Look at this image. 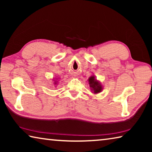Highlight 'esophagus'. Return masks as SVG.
Here are the masks:
<instances>
[{
  "label": "esophagus",
  "mask_w": 152,
  "mask_h": 152,
  "mask_svg": "<svg viewBox=\"0 0 152 152\" xmlns=\"http://www.w3.org/2000/svg\"><path fill=\"white\" fill-rule=\"evenodd\" d=\"M75 76H76V75H75Z\"/></svg>",
  "instance_id": "obj_1"
}]
</instances>
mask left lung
Segmentation results:
<instances>
[{"label":"left lung","mask_w":152,"mask_h":152,"mask_svg":"<svg viewBox=\"0 0 152 152\" xmlns=\"http://www.w3.org/2000/svg\"><path fill=\"white\" fill-rule=\"evenodd\" d=\"M90 86L92 88V90H93L94 93H98V92H100L102 90V87L100 85L99 82L96 81V80L94 79V76H91L89 78L88 80Z\"/></svg>","instance_id":"obj_1"}]
</instances>
